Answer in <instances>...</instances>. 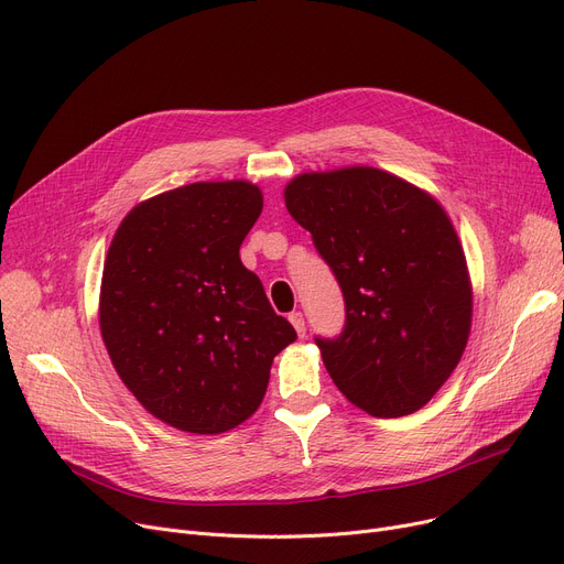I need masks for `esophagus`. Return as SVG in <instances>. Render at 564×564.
Returning a JSON list of instances; mask_svg holds the SVG:
<instances>
[{
	"label": "esophagus",
	"instance_id": "1",
	"mask_svg": "<svg viewBox=\"0 0 564 564\" xmlns=\"http://www.w3.org/2000/svg\"><path fill=\"white\" fill-rule=\"evenodd\" d=\"M290 322H292V327L297 329V334H300V336H304V334H306V319H304V315H302L300 311L290 313Z\"/></svg>",
	"mask_w": 564,
	"mask_h": 564
}]
</instances>
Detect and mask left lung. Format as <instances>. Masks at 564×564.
Segmentation results:
<instances>
[{
    "instance_id": "1",
    "label": "left lung",
    "mask_w": 564,
    "mask_h": 564,
    "mask_svg": "<svg viewBox=\"0 0 564 564\" xmlns=\"http://www.w3.org/2000/svg\"><path fill=\"white\" fill-rule=\"evenodd\" d=\"M292 219L345 297V329L315 338L340 393L370 416L425 406L457 368L473 315L466 256L441 203L375 166L300 173Z\"/></svg>"
}]
</instances>
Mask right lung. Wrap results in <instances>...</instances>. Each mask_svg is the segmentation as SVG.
<instances>
[{"label":"right lung","instance_id":"add662e5","mask_svg":"<svg viewBox=\"0 0 564 564\" xmlns=\"http://www.w3.org/2000/svg\"><path fill=\"white\" fill-rule=\"evenodd\" d=\"M262 213L249 181L192 183L126 215L100 285V334L130 393L162 423L221 434L260 406L297 338L240 245Z\"/></svg>","mask_w":564,"mask_h":564}]
</instances>
